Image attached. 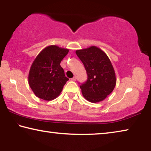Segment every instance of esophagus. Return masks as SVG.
<instances>
[{
  "mask_svg": "<svg viewBox=\"0 0 151 151\" xmlns=\"http://www.w3.org/2000/svg\"><path fill=\"white\" fill-rule=\"evenodd\" d=\"M76 77H73V78H71L70 80L72 81H76Z\"/></svg>",
  "mask_w": 151,
  "mask_h": 151,
  "instance_id": "esophagus-1",
  "label": "esophagus"
}]
</instances>
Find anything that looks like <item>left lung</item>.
Returning a JSON list of instances; mask_svg holds the SVG:
<instances>
[{"label": "left lung", "mask_w": 151, "mask_h": 151, "mask_svg": "<svg viewBox=\"0 0 151 151\" xmlns=\"http://www.w3.org/2000/svg\"><path fill=\"white\" fill-rule=\"evenodd\" d=\"M76 54L85 66L88 76L86 83L80 86L84 98L93 103L104 101L116 83L115 72L108 56L95 46L76 50Z\"/></svg>", "instance_id": "1"}]
</instances>
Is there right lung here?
Masks as SVG:
<instances>
[{
  "label": "right lung",
  "mask_w": 151,
  "mask_h": 151,
  "mask_svg": "<svg viewBox=\"0 0 151 151\" xmlns=\"http://www.w3.org/2000/svg\"><path fill=\"white\" fill-rule=\"evenodd\" d=\"M69 49L50 45L42 49L32 63L29 85L34 94L45 101H52L60 95L68 81L60 63Z\"/></svg>",
  "instance_id": "obj_1"
}]
</instances>
